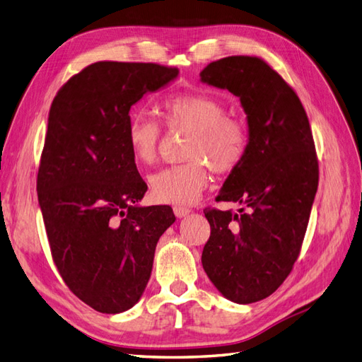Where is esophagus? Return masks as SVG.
<instances>
[{"mask_svg": "<svg viewBox=\"0 0 362 362\" xmlns=\"http://www.w3.org/2000/svg\"><path fill=\"white\" fill-rule=\"evenodd\" d=\"M173 211H174V214L177 216L179 218H182V217H187L189 212H191V209H188V208H185V206H174L173 208Z\"/></svg>", "mask_w": 362, "mask_h": 362, "instance_id": "34e87169", "label": "esophagus"}]
</instances>
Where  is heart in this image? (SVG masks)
<instances>
[{"instance_id": "1", "label": "heart", "mask_w": 362, "mask_h": 362, "mask_svg": "<svg viewBox=\"0 0 362 362\" xmlns=\"http://www.w3.org/2000/svg\"><path fill=\"white\" fill-rule=\"evenodd\" d=\"M166 125L189 133L185 144V163L154 173L150 183L151 197L170 205H191L208 185V163L212 171L229 173L243 160L247 136L243 125L226 117V108L216 98L202 93H183L162 104ZM162 129L157 120L134 113L128 120L127 144L133 159L151 165L159 153Z\"/></svg>"}]
</instances>
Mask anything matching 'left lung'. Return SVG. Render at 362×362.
Instances as JSON below:
<instances>
[{"label": "left lung", "instance_id": "left-lung-1", "mask_svg": "<svg viewBox=\"0 0 362 362\" xmlns=\"http://www.w3.org/2000/svg\"><path fill=\"white\" fill-rule=\"evenodd\" d=\"M200 81L240 99L247 124L243 160L229 173L218 200L246 211L205 209L211 235L202 264L217 291L237 304L274 293L298 258L318 188L309 119L296 93L257 57H228Z\"/></svg>", "mask_w": 362, "mask_h": 362}]
</instances>
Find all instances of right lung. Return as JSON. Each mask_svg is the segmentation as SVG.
<instances>
[{
  "label": "right lung",
  "mask_w": 362,
  "mask_h": 362,
  "mask_svg": "<svg viewBox=\"0 0 362 362\" xmlns=\"http://www.w3.org/2000/svg\"><path fill=\"white\" fill-rule=\"evenodd\" d=\"M177 69L102 61L69 79L49 113L38 202L53 262L69 289L102 313L141 300L157 242L175 216L141 206L146 183L127 144L129 108Z\"/></svg>",
  "instance_id": "add662e5"
}]
</instances>
